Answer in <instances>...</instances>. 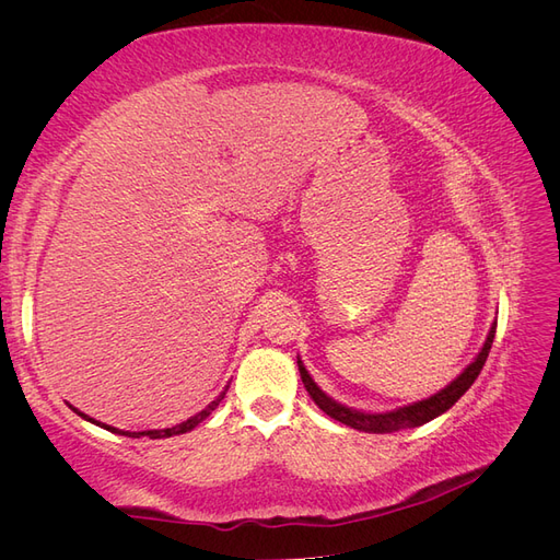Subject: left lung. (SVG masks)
Instances as JSON below:
<instances>
[{"instance_id":"obj_1","label":"left lung","mask_w":560,"mask_h":560,"mask_svg":"<svg viewBox=\"0 0 560 560\" xmlns=\"http://www.w3.org/2000/svg\"><path fill=\"white\" fill-rule=\"evenodd\" d=\"M495 327H490L488 331V338L486 343L481 348V352L477 354V360H474L460 376H457L451 385H446L444 389H439L436 395L428 397V399H420V401H413L409 406H399V409H393V411H385V413H364V411H354V409H348V406L343 404H336L331 397H327L322 389L317 387V383L311 378V374L306 371V366H303L301 360H296L299 364V374H301V381L303 385H306L308 395L313 397V401L319 406L322 411H325L329 418L343 422V425L348 428H354L360 432H371V434H387V432H399V430H409V428H418V425H425V422H430L432 418L442 416L444 411H448L451 406L460 399L467 389L471 387V383L477 381V376L481 374V369L488 360V352H490V346H493V338H495Z\"/></svg>"}]
</instances>
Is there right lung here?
Masks as SVG:
<instances>
[{
    "instance_id": "add662e5",
    "label": "right lung",
    "mask_w": 560,
    "mask_h": 560,
    "mask_svg": "<svg viewBox=\"0 0 560 560\" xmlns=\"http://www.w3.org/2000/svg\"><path fill=\"white\" fill-rule=\"evenodd\" d=\"M226 389H229V385H226ZM226 389L222 395H219L214 401H210L206 409H202L200 413H196V416H191L189 420H184V422H179V425H173V428H165V430H147V432H121V430H116V428H107V425H103L105 430H109V432H116V434H124V436H149V439H165V436H173V434H184V432H189V430H194L198 422H202L206 420L217 406H219V401L224 399V395H226ZM77 411V409H74ZM79 413V411H77ZM81 418H86V420H91V422H95L93 418H89V416H83V413H79Z\"/></svg>"
}]
</instances>
